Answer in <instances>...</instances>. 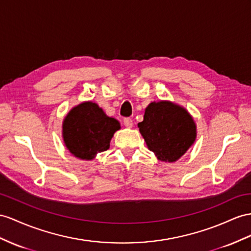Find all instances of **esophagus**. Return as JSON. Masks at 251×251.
I'll list each match as a JSON object with an SVG mask.
<instances>
[{"instance_id":"1","label":"esophagus","mask_w":251,"mask_h":251,"mask_svg":"<svg viewBox=\"0 0 251 251\" xmlns=\"http://www.w3.org/2000/svg\"><path fill=\"white\" fill-rule=\"evenodd\" d=\"M124 125H125V127H127V128H131L132 126H133V123H132V120L131 119H129V118H126V119H124Z\"/></svg>"}]
</instances>
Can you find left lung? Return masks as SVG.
Wrapping results in <instances>:
<instances>
[{"label":"left lung","instance_id":"left-lung-1","mask_svg":"<svg viewBox=\"0 0 251 251\" xmlns=\"http://www.w3.org/2000/svg\"><path fill=\"white\" fill-rule=\"evenodd\" d=\"M138 127L149 150L164 162L177 161L196 139V125L191 114L169 100L151 102Z\"/></svg>","mask_w":251,"mask_h":251}]
</instances>
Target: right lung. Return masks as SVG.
<instances>
[{
    "mask_svg": "<svg viewBox=\"0 0 251 251\" xmlns=\"http://www.w3.org/2000/svg\"><path fill=\"white\" fill-rule=\"evenodd\" d=\"M120 128L119 121L106 115L98 104L83 101L71 109L64 118L62 137L73 156L92 160L109 149L114 132Z\"/></svg>",
    "mask_w": 251,
    "mask_h": 251,
    "instance_id": "1",
    "label": "right lung"
}]
</instances>
